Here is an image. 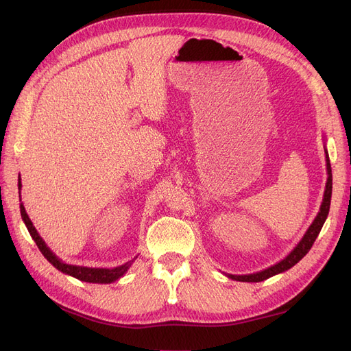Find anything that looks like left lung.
<instances>
[{"label":"left lung","instance_id":"1","mask_svg":"<svg viewBox=\"0 0 351 351\" xmlns=\"http://www.w3.org/2000/svg\"><path fill=\"white\" fill-rule=\"evenodd\" d=\"M325 158H326V184H325V192H324V199H322V204L319 208V212H317V215L315 217L313 222L307 228V231L304 232V236L302 237V240L295 244V247L287 254V256L280 261L278 263L272 265V267L259 271V272H253V274H246V275H232V274H226L228 278L231 280H236V281H241V282H261L263 280H268L274 275L281 274L289 271L290 268H293L294 265L302 261L306 253L311 250L312 244L315 243L317 234H319L324 222L328 217V212H329V205H331V195H332V173H331V164H329V156L326 152V147H325Z\"/></svg>","mask_w":351,"mask_h":351}]
</instances>
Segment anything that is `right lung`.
Instances as JSON below:
<instances>
[{"label":"right lung","mask_w":351,"mask_h":351,"mask_svg":"<svg viewBox=\"0 0 351 351\" xmlns=\"http://www.w3.org/2000/svg\"><path fill=\"white\" fill-rule=\"evenodd\" d=\"M22 189V178L19 177V190ZM20 214H22V219L25 222V226L27 227L29 232L32 239L35 240L36 246L39 247L40 253L44 254V256L47 258V261L54 265V267L61 271L62 274H67V275H71V277L77 278L80 281H84V282H93V284H111L114 281H117L119 278H121L123 275L129 271V268L133 265L134 259L125 262L123 265H120V267H115V268H88V267H79V265H70V263H66L62 262L57 254L52 252L48 246L47 243L42 240V237L39 236V232L36 231V228L34 227V224H32V221L27 215V212L23 206V204H20Z\"/></svg>","instance_id":"1"}]
</instances>
